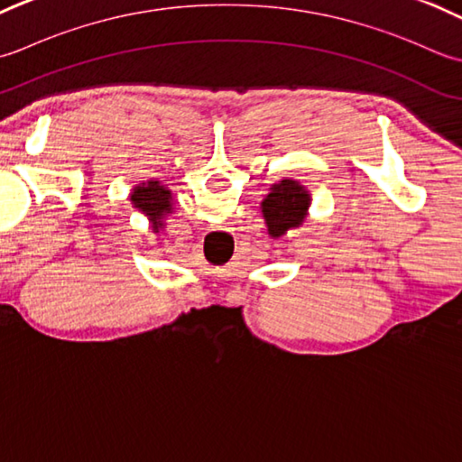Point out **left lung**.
I'll return each instance as SVG.
<instances>
[{"label":"left lung","instance_id":"obj_1","mask_svg":"<svg viewBox=\"0 0 462 462\" xmlns=\"http://www.w3.org/2000/svg\"><path fill=\"white\" fill-rule=\"evenodd\" d=\"M310 207V191L297 179L285 177L269 187V193L261 201V213L273 239H279L291 229L303 225Z\"/></svg>","mask_w":462,"mask_h":462}]
</instances>
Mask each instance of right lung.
<instances>
[{
  "mask_svg": "<svg viewBox=\"0 0 462 462\" xmlns=\"http://www.w3.org/2000/svg\"><path fill=\"white\" fill-rule=\"evenodd\" d=\"M129 199L131 205L143 213L149 223H152L153 233L163 229L165 219L173 213V193L162 181H157V179H149V181L135 185Z\"/></svg>",
  "mask_w": 462,
  "mask_h": 462,
  "instance_id": "add662e5",
  "label": "right lung"
}]
</instances>
